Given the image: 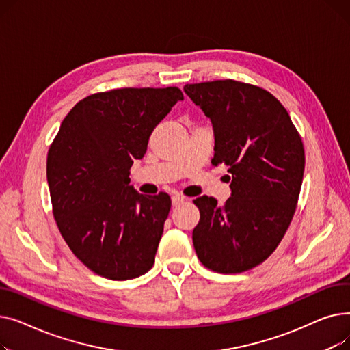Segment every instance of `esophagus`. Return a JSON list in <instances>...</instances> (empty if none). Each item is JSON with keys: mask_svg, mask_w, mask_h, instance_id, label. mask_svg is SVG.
<instances>
[{"mask_svg": "<svg viewBox=\"0 0 350 350\" xmlns=\"http://www.w3.org/2000/svg\"><path fill=\"white\" fill-rule=\"evenodd\" d=\"M186 201V198L183 197V196H173L172 197V204H173V207H177V206H180V204H183Z\"/></svg>", "mask_w": 350, "mask_h": 350, "instance_id": "34e87169", "label": "esophagus"}]
</instances>
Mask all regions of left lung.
<instances>
[{"instance_id": "obj_1", "label": "left lung", "mask_w": 350, "mask_h": 350, "mask_svg": "<svg viewBox=\"0 0 350 350\" xmlns=\"http://www.w3.org/2000/svg\"><path fill=\"white\" fill-rule=\"evenodd\" d=\"M185 92L211 120V163H226L231 183L224 206L208 196L194 200V250L215 272H244L268 258L291 224L304 178V144L281 102L258 86L227 79L186 85Z\"/></svg>"}]
</instances>
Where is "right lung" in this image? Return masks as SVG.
<instances>
[{
    "mask_svg": "<svg viewBox=\"0 0 350 350\" xmlns=\"http://www.w3.org/2000/svg\"><path fill=\"white\" fill-rule=\"evenodd\" d=\"M183 99L177 88L90 95L72 107L51 146L55 219L72 252L100 277L133 280L154 264L172 201L165 193H137L129 174L154 127Z\"/></svg>",
    "mask_w": 350,
    "mask_h": 350,
    "instance_id": "add662e5",
    "label": "right lung"
}]
</instances>
